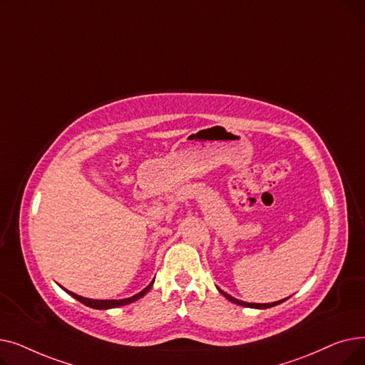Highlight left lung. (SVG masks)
I'll use <instances>...</instances> for the list:
<instances>
[{
    "label": "left lung",
    "instance_id": "left-lung-1",
    "mask_svg": "<svg viewBox=\"0 0 365 365\" xmlns=\"http://www.w3.org/2000/svg\"><path fill=\"white\" fill-rule=\"evenodd\" d=\"M219 292L229 300V302H232V303H237V304H241V306H247V308H256V309H266V308H272V306H275V304H279V303H282L284 300H279V302H274V303H247V302H241V300H237V299H234L232 296H229L227 293H225V292H222L220 289H219ZM289 299V297H287Z\"/></svg>",
    "mask_w": 365,
    "mask_h": 365
}]
</instances>
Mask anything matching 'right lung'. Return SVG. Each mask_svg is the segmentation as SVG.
I'll list each match as a JSON object with an SVG mask.
<instances>
[{"label": "right lung", "instance_id": "obj_1", "mask_svg": "<svg viewBox=\"0 0 365 365\" xmlns=\"http://www.w3.org/2000/svg\"><path fill=\"white\" fill-rule=\"evenodd\" d=\"M150 287H152V282L146 287L145 290H142L139 294L133 296V297H128V299H123V300H93V299L81 297V296L75 294V293H72V292H68V290H66V292H68L72 297H75L76 300H78V302H81V303H84V304L90 306V308H94V309H110V308H118V306H124V304H128V303L136 302L138 299L143 297V296L149 292Z\"/></svg>", "mask_w": 365, "mask_h": 365}]
</instances>
